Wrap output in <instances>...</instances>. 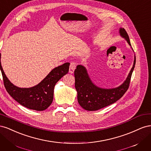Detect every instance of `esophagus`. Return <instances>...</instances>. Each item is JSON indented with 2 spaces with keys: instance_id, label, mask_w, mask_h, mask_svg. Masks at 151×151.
<instances>
[{
  "instance_id": "1",
  "label": "esophagus",
  "mask_w": 151,
  "mask_h": 151,
  "mask_svg": "<svg viewBox=\"0 0 151 151\" xmlns=\"http://www.w3.org/2000/svg\"><path fill=\"white\" fill-rule=\"evenodd\" d=\"M75 69H76V63L74 62H71L69 66V72L70 74H72V73H74Z\"/></svg>"
}]
</instances>
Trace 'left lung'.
Returning <instances> with one entry per match:
<instances>
[{
	"label": "left lung",
	"mask_w": 151,
	"mask_h": 151,
	"mask_svg": "<svg viewBox=\"0 0 151 151\" xmlns=\"http://www.w3.org/2000/svg\"><path fill=\"white\" fill-rule=\"evenodd\" d=\"M120 33L131 46L129 35L125 29L120 28ZM135 61V57L134 65L124 83L116 88L109 89L96 86L91 82L85 67L81 65H77L74 70L75 87L77 91V100L81 106L86 110L96 111L120 99L129 88Z\"/></svg>",
	"instance_id": "8db88e82"
}]
</instances>
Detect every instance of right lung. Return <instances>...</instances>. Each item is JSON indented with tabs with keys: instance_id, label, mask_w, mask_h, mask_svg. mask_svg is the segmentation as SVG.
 I'll return each mask as SVG.
<instances>
[{
	"instance_id": "add662e5",
	"label": "right lung",
	"mask_w": 151,
	"mask_h": 151,
	"mask_svg": "<svg viewBox=\"0 0 151 151\" xmlns=\"http://www.w3.org/2000/svg\"><path fill=\"white\" fill-rule=\"evenodd\" d=\"M69 65V63H65L55 68L41 83L33 88H19L13 85L4 74L1 63L0 53V68L7 93L22 106L36 111H43L52 104L54 86L63 76L67 74Z\"/></svg>"
}]
</instances>
